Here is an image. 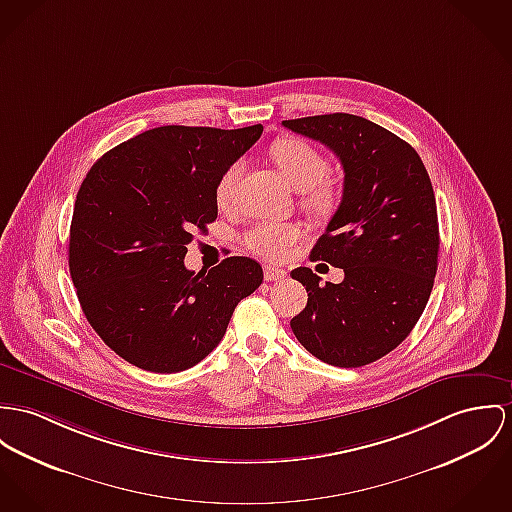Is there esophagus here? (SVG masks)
I'll list each match as a JSON object with an SVG mask.
<instances>
[{"label":"esophagus","mask_w":512,"mask_h":512,"mask_svg":"<svg viewBox=\"0 0 512 512\" xmlns=\"http://www.w3.org/2000/svg\"><path fill=\"white\" fill-rule=\"evenodd\" d=\"M263 271H265V280H282V278H286V271L276 269V267H271V265H267Z\"/></svg>","instance_id":"1"}]
</instances>
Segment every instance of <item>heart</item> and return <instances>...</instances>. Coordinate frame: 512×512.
Masks as SVG:
<instances>
[{"label": "heart", "instance_id": "obj_1", "mask_svg": "<svg viewBox=\"0 0 512 512\" xmlns=\"http://www.w3.org/2000/svg\"><path fill=\"white\" fill-rule=\"evenodd\" d=\"M271 158L286 181L302 193V204L310 212L327 214L335 208L337 193L333 185L325 181L329 173V161L312 144L300 138L278 140L271 148ZM241 171L243 163L234 161L218 179L216 200L220 206H230L236 200ZM300 239L302 228L298 224L276 222H261L243 237L247 249L267 261L282 259Z\"/></svg>", "mask_w": 512, "mask_h": 512}]
</instances>
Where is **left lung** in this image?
Here are the masks:
<instances>
[{
  "instance_id": "8db88e82",
  "label": "left lung",
  "mask_w": 512,
  "mask_h": 512,
  "mask_svg": "<svg viewBox=\"0 0 512 512\" xmlns=\"http://www.w3.org/2000/svg\"><path fill=\"white\" fill-rule=\"evenodd\" d=\"M282 124L325 144L345 171L341 204L310 255L345 278L319 284L312 269H294L308 304L290 327L331 366L370 364L411 333L433 290L440 237L429 173L405 140L372 120L333 113Z\"/></svg>"
}]
</instances>
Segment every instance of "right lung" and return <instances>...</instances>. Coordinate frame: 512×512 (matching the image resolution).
I'll return each mask as SVG.
<instances>
[{"instance_id": "1", "label": "right lung", "mask_w": 512, "mask_h": 512, "mask_svg": "<svg viewBox=\"0 0 512 512\" xmlns=\"http://www.w3.org/2000/svg\"><path fill=\"white\" fill-rule=\"evenodd\" d=\"M261 134V124L159 126L118 144L85 175L70 275L87 321L126 362L158 374L195 366L261 286L263 269L249 257L198 275L183 263L193 234L218 216V179Z\"/></svg>"}]
</instances>
